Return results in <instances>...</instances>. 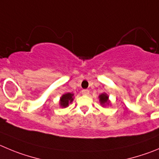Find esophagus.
I'll return each mask as SVG.
<instances>
[{
  "mask_svg": "<svg viewBox=\"0 0 159 159\" xmlns=\"http://www.w3.org/2000/svg\"><path fill=\"white\" fill-rule=\"evenodd\" d=\"M81 94L84 95V96H87V95L89 94V91L88 89H83L81 90Z\"/></svg>",
  "mask_w": 159,
  "mask_h": 159,
  "instance_id": "1",
  "label": "esophagus"
}]
</instances>
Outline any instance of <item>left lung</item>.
Returning a JSON list of instances; mask_svg holds the SVG:
<instances>
[{
    "instance_id": "1",
    "label": "left lung",
    "mask_w": 159,
    "mask_h": 159,
    "mask_svg": "<svg viewBox=\"0 0 159 159\" xmlns=\"http://www.w3.org/2000/svg\"><path fill=\"white\" fill-rule=\"evenodd\" d=\"M100 101L101 104H104V103H108V96L107 94H101L100 96Z\"/></svg>"
}]
</instances>
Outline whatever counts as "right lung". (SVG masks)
Masks as SVG:
<instances>
[{"mask_svg":"<svg viewBox=\"0 0 159 159\" xmlns=\"http://www.w3.org/2000/svg\"><path fill=\"white\" fill-rule=\"evenodd\" d=\"M73 100V94L71 93H66L63 95L60 99V105L62 107H66L68 106L69 103H71Z\"/></svg>","mask_w":159,"mask_h":159,"instance_id":"1","label":"right lung"}]
</instances>
